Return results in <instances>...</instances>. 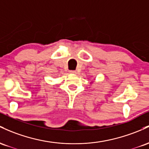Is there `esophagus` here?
<instances>
[{"label":"esophagus","instance_id":"esophagus-1","mask_svg":"<svg viewBox=\"0 0 149 149\" xmlns=\"http://www.w3.org/2000/svg\"><path fill=\"white\" fill-rule=\"evenodd\" d=\"M69 72L70 73V74H76L77 72L75 71V70H70Z\"/></svg>","mask_w":149,"mask_h":149}]
</instances>
